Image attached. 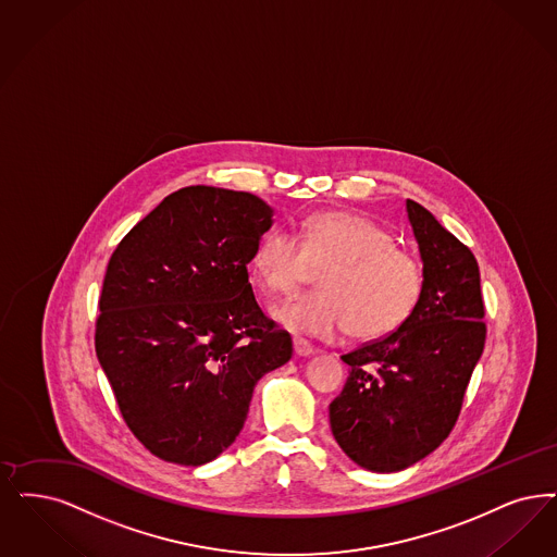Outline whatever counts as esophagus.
<instances>
[{
  "label": "esophagus",
  "instance_id": "34e87169",
  "mask_svg": "<svg viewBox=\"0 0 557 557\" xmlns=\"http://www.w3.org/2000/svg\"><path fill=\"white\" fill-rule=\"evenodd\" d=\"M294 352H296V357H311V355H314V348L307 339L294 337Z\"/></svg>",
  "mask_w": 557,
  "mask_h": 557
}]
</instances>
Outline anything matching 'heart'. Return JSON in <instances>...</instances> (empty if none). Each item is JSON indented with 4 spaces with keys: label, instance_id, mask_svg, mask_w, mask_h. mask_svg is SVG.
Segmentation results:
<instances>
[{
    "label": "heart",
    "instance_id": "heart-1",
    "mask_svg": "<svg viewBox=\"0 0 557 557\" xmlns=\"http://www.w3.org/2000/svg\"><path fill=\"white\" fill-rule=\"evenodd\" d=\"M250 265L261 288L286 296L320 271L319 292L282 302L275 321L294 334L358 339L392 334L414 312L424 289L421 261L396 246L383 225L350 213H321L298 236L269 230Z\"/></svg>",
    "mask_w": 557,
    "mask_h": 557
}]
</instances>
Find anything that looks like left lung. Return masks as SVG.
<instances>
[{
	"instance_id": "obj_1",
	"label": "left lung",
	"mask_w": 557,
	"mask_h": 557,
	"mask_svg": "<svg viewBox=\"0 0 557 557\" xmlns=\"http://www.w3.org/2000/svg\"><path fill=\"white\" fill-rule=\"evenodd\" d=\"M424 269L419 307L392 334L342 360L330 404L335 442L358 467L398 472L440 447L458 421L487 327L479 263L423 205L406 200Z\"/></svg>"
}]
</instances>
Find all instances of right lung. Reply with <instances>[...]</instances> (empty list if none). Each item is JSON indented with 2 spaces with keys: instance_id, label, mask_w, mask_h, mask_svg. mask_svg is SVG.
I'll list each match as a JSON object with an SVG mask.
<instances>
[{
  "instance_id": "obj_1",
  "label": "right lung",
  "mask_w": 557,
  "mask_h": 557,
  "mask_svg": "<svg viewBox=\"0 0 557 557\" xmlns=\"http://www.w3.org/2000/svg\"><path fill=\"white\" fill-rule=\"evenodd\" d=\"M271 223L250 193L186 186L113 250L95 350L134 437L165 462L215 460L243 431L257 381L292 358L246 269Z\"/></svg>"
}]
</instances>
